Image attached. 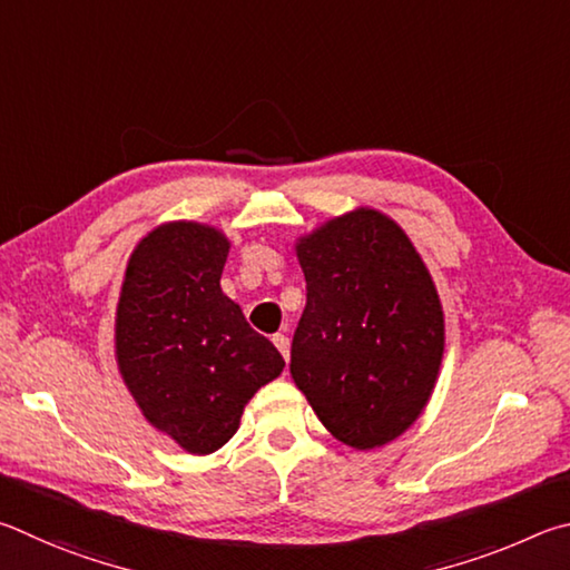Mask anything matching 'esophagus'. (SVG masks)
<instances>
[{
	"label": "esophagus",
	"mask_w": 570,
	"mask_h": 570,
	"mask_svg": "<svg viewBox=\"0 0 570 570\" xmlns=\"http://www.w3.org/2000/svg\"><path fill=\"white\" fill-rule=\"evenodd\" d=\"M273 343H275L277 351L283 353V357L287 361V357H291V337L283 335V333H277V335H273Z\"/></svg>",
	"instance_id": "34e87169"
}]
</instances>
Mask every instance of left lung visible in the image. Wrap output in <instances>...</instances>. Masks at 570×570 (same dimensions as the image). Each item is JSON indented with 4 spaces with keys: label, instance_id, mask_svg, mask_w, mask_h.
Segmentation results:
<instances>
[{
    "label": "left lung",
    "instance_id": "1",
    "mask_svg": "<svg viewBox=\"0 0 570 570\" xmlns=\"http://www.w3.org/2000/svg\"><path fill=\"white\" fill-rule=\"evenodd\" d=\"M307 303L291 373L337 441L367 451L401 435L431 397L443 311L411 239L355 209L297 245Z\"/></svg>",
    "mask_w": 570,
    "mask_h": 570
}]
</instances>
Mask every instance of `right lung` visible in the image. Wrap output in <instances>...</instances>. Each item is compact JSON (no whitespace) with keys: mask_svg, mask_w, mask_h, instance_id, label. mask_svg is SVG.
<instances>
[{"mask_svg":"<svg viewBox=\"0 0 570 570\" xmlns=\"http://www.w3.org/2000/svg\"><path fill=\"white\" fill-rule=\"evenodd\" d=\"M229 243L169 223L129 257L117 307V361L149 423L205 455L235 435L257 387L285 361L219 287Z\"/></svg>","mask_w":570,"mask_h":570,"instance_id":"add662e5","label":"right lung"}]
</instances>
